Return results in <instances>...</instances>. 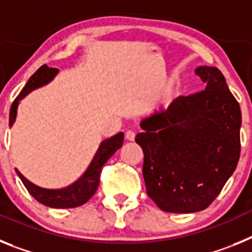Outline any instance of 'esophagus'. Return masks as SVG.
<instances>
[{
	"instance_id": "34e87169",
	"label": "esophagus",
	"mask_w": 252,
	"mask_h": 252,
	"mask_svg": "<svg viewBox=\"0 0 252 252\" xmlns=\"http://www.w3.org/2000/svg\"><path fill=\"white\" fill-rule=\"evenodd\" d=\"M125 136H126V139L127 140H130V141H133V140H135V136H136V133L133 132V131L128 130V131H126Z\"/></svg>"
}]
</instances>
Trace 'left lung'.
<instances>
[{
	"mask_svg": "<svg viewBox=\"0 0 252 252\" xmlns=\"http://www.w3.org/2000/svg\"><path fill=\"white\" fill-rule=\"evenodd\" d=\"M206 88L141 121L146 193L161 211L193 213L216 199L240 159L241 110L221 70L198 66Z\"/></svg>",
	"mask_w": 252,
	"mask_h": 252,
	"instance_id": "obj_1",
	"label": "left lung"
}]
</instances>
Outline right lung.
<instances>
[{
  "label": "right lung",
  "mask_w": 252,
  "mask_h": 252,
  "mask_svg": "<svg viewBox=\"0 0 252 252\" xmlns=\"http://www.w3.org/2000/svg\"><path fill=\"white\" fill-rule=\"evenodd\" d=\"M58 72L59 70L57 68H49L48 65H43L31 75L28 83L22 88L20 94L17 95L16 99L13 101L12 106H11L10 126H12L15 120H16L17 107H19L20 101L26 94H29L31 91L40 88V87L45 86L49 82L53 81V78L58 74ZM122 142H124V132H119L115 136L110 137V139L103 140L97 153H95L94 158L91 161L88 169L84 171V174L77 182L65 187V188H41V187H37L34 183L29 182L19 170H16V173L22 183H24V186L29 190V193L41 204L46 207H51V208H74V207L82 206L87 201H90V198L94 194L97 188H98L102 168L107 162V160L110 159L113 154L121 148Z\"/></svg>",
  "instance_id": "right-lung-1"
}]
</instances>
